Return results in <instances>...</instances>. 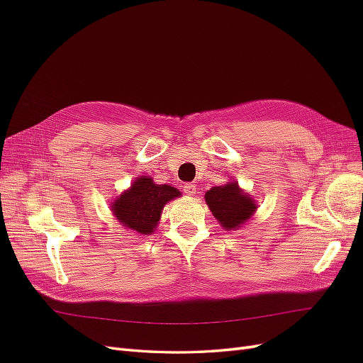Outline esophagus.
<instances>
[{
    "mask_svg": "<svg viewBox=\"0 0 363 363\" xmlns=\"http://www.w3.org/2000/svg\"><path fill=\"white\" fill-rule=\"evenodd\" d=\"M183 192L188 195H195L196 194V186L194 183H184L183 184Z\"/></svg>",
    "mask_w": 363,
    "mask_h": 363,
    "instance_id": "34e87169",
    "label": "esophagus"
}]
</instances>
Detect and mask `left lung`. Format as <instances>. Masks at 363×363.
I'll return each instance as SVG.
<instances>
[{"instance_id":"obj_1","label":"left lung","mask_w":363,"mask_h":363,"mask_svg":"<svg viewBox=\"0 0 363 363\" xmlns=\"http://www.w3.org/2000/svg\"><path fill=\"white\" fill-rule=\"evenodd\" d=\"M204 199L218 223L228 230L240 227V224H244L248 218H251L256 208L251 196L240 192L236 183L212 188L206 192Z\"/></svg>"}]
</instances>
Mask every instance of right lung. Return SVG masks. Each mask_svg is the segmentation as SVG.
Returning <instances> with one entry per match:
<instances>
[{"instance_id":"1","label":"right lung","mask_w":363,"mask_h":363,"mask_svg":"<svg viewBox=\"0 0 363 363\" xmlns=\"http://www.w3.org/2000/svg\"><path fill=\"white\" fill-rule=\"evenodd\" d=\"M179 195L180 191L172 186L155 184L150 177H140L115 201L113 213L130 230L150 235L157 225L163 206Z\"/></svg>"}]
</instances>
